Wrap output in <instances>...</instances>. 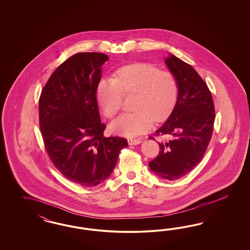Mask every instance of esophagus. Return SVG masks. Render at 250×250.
Instances as JSON below:
<instances>
[{"label":"esophagus","instance_id":"esophagus-1","mask_svg":"<svg viewBox=\"0 0 250 250\" xmlns=\"http://www.w3.org/2000/svg\"><path fill=\"white\" fill-rule=\"evenodd\" d=\"M141 143H142V139H140V138H137V139L129 138L128 139V144L130 145V146H132V145L141 144Z\"/></svg>","mask_w":250,"mask_h":250}]
</instances>
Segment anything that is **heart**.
<instances>
[{"label": "heart", "instance_id": "1", "mask_svg": "<svg viewBox=\"0 0 250 250\" xmlns=\"http://www.w3.org/2000/svg\"><path fill=\"white\" fill-rule=\"evenodd\" d=\"M136 94L132 113L122 114L110 125L111 130L134 137L151 127L153 120L163 121L170 114L178 96L174 76L146 63L119 68L116 77L103 79L97 87L99 104L107 117L121 109L123 96Z\"/></svg>", "mask_w": 250, "mask_h": 250}]
</instances>
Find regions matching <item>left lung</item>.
I'll list each match as a JSON object with an SVG mask.
<instances>
[{"mask_svg":"<svg viewBox=\"0 0 250 250\" xmlns=\"http://www.w3.org/2000/svg\"><path fill=\"white\" fill-rule=\"evenodd\" d=\"M165 64L177 81L178 97L171 114L156 133L171 138L159 143V156L148 165L157 176L176 181L188 174L204 158L215 114L212 94L194 68L170 53Z\"/></svg>","mask_w":250,"mask_h":250,"instance_id":"obj_1","label":"left lung"}]
</instances>
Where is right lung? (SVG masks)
<instances>
[{
    "label": "right lung",
    "mask_w": 250,
    "mask_h": 250,
    "mask_svg": "<svg viewBox=\"0 0 250 250\" xmlns=\"http://www.w3.org/2000/svg\"><path fill=\"white\" fill-rule=\"evenodd\" d=\"M107 55L83 52L70 57L50 76L39 99L41 134L55 167L83 187L104 182L116 165L122 137H105L96 91Z\"/></svg>",
    "instance_id": "1"
}]
</instances>
